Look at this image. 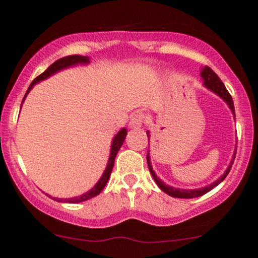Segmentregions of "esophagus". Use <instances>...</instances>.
Instances as JSON below:
<instances>
[{"label":"esophagus","mask_w":258,"mask_h":258,"mask_svg":"<svg viewBox=\"0 0 258 258\" xmlns=\"http://www.w3.org/2000/svg\"><path fill=\"white\" fill-rule=\"evenodd\" d=\"M146 122V116L142 112L135 113L131 117V121H130V126L131 127H141Z\"/></svg>","instance_id":"34e87169"}]
</instances>
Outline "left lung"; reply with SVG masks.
<instances>
[{
  "mask_svg": "<svg viewBox=\"0 0 258 258\" xmlns=\"http://www.w3.org/2000/svg\"><path fill=\"white\" fill-rule=\"evenodd\" d=\"M201 76L205 81V86H206L207 88H210L211 91H213L215 93H217L220 97H222L223 100L227 102V105L230 106L231 111H232L233 114H235V106H233L232 96L230 95V92H228L227 88L225 87V85H223L222 81L220 80V77H218L217 75H216L215 72H213L209 66H206L204 70H202ZM235 156H236V153H235ZM233 161H235V157H233ZM233 161L231 162V165L233 163ZM147 163H148V168H150L151 175H152V177L155 178V182L157 183V186L160 187V188L162 189L163 192H166V194L170 195V196H172V197H177V199H195V197L204 196L205 194H207V192H210L211 189L215 188V187L217 186L218 183H221V182H222L223 179L226 178V176L228 175L231 167H232V166H230V167L226 170V172L223 173V176H221L220 179H217L216 182H213V183L210 184V186L204 187V188H200V189H178V188H173V187L167 186V184L163 183V182L161 181V179L158 178L157 176H156V173L153 172L152 167H151L150 156H148V152H147Z\"/></svg>",
  "mask_w": 258,
  "mask_h": 258,
  "instance_id": "left-lung-1",
  "label": "left lung"
}]
</instances>
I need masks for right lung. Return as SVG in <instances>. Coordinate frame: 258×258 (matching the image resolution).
Wrapping results in <instances>:
<instances>
[{
  "instance_id": "1",
  "label": "right lung",
  "mask_w": 258,
  "mask_h": 258,
  "mask_svg": "<svg viewBox=\"0 0 258 258\" xmlns=\"http://www.w3.org/2000/svg\"><path fill=\"white\" fill-rule=\"evenodd\" d=\"M88 62V57H85V56H80V54H71V56H66V57H62V58L57 59L56 62H53V63L51 64V66L48 67L47 70H46L43 74H41L40 76L36 77L35 80L32 81V83H31V86L28 87L27 92H26V95H27L28 92H30V90L32 88V86L35 85V83L40 82V81L47 79V77L51 76V75H53L54 72L59 71V70L62 69H66V67L69 66H72V64H77V63H87ZM25 95V97H26ZM25 97H23V100H25ZM23 102V101H22ZM127 135V131L126 128H122L121 131L118 132V134L114 136L113 141H112V146H111V155H110V160H108V163H107V167H106V171L103 172L102 177H101L100 181L97 182V184H96L95 187H93L91 191L86 192L85 195H82V196L80 197H75V199H56V197H52V199L54 200V201H58V202H69V204H79V202H83L86 201V200H90L92 199V197L97 196L98 194H100L101 191H102L103 188H105L106 183H107L108 178H110L111 176V172H112V168H113V163H114V158H116V155L117 152H118V150L121 148L122 144H123L124 141V137H126Z\"/></svg>"
}]
</instances>
